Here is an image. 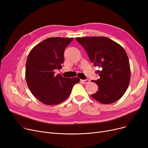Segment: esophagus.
I'll list each match as a JSON object with an SVG mask.
<instances>
[{"label": "esophagus", "mask_w": 148, "mask_h": 148, "mask_svg": "<svg viewBox=\"0 0 148 148\" xmlns=\"http://www.w3.org/2000/svg\"><path fill=\"white\" fill-rule=\"evenodd\" d=\"M81 81L83 82V83H88L89 82H90V80H89V79H85V80H81Z\"/></svg>", "instance_id": "esophagus-1"}]
</instances>
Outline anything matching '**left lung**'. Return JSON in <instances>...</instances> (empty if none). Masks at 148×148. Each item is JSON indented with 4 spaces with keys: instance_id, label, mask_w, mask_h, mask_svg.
<instances>
[{
    "instance_id": "obj_1",
    "label": "left lung",
    "mask_w": 148,
    "mask_h": 148,
    "mask_svg": "<svg viewBox=\"0 0 148 148\" xmlns=\"http://www.w3.org/2000/svg\"><path fill=\"white\" fill-rule=\"evenodd\" d=\"M86 50L100 78L92 80L98 90L92 97L102 104H112L125 94L130 80V62L126 51L118 43L104 36L76 38Z\"/></svg>"
}]
</instances>
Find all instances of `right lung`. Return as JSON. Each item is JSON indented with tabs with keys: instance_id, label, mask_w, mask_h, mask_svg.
<instances>
[{
	"instance_id": "obj_1",
	"label": "right lung",
	"mask_w": 148,
	"mask_h": 148,
	"mask_svg": "<svg viewBox=\"0 0 148 148\" xmlns=\"http://www.w3.org/2000/svg\"><path fill=\"white\" fill-rule=\"evenodd\" d=\"M73 38H49L37 44L29 54L26 64V80L32 94L46 105H56L70 95L77 77L65 78L54 74L62 68L64 51Z\"/></svg>"
}]
</instances>
